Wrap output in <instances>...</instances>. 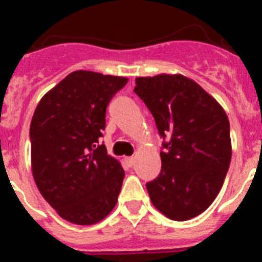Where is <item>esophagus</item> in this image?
Segmentation results:
<instances>
[{
    "mask_svg": "<svg viewBox=\"0 0 262 262\" xmlns=\"http://www.w3.org/2000/svg\"><path fill=\"white\" fill-rule=\"evenodd\" d=\"M124 163H126V165L128 168H131L134 165V163H135V159L134 157H124Z\"/></svg>",
    "mask_w": 262,
    "mask_h": 262,
    "instance_id": "34e87169",
    "label": "esophagus"
}]
</instances>
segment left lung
Returning a JSON list of instances; mask_svg holds the SVG:
<instances>
[{
  "instance_id": "obj_1",
  "label": "left lung",
  "mask_w": 262,
  "mask_h": 262,
  "mask_svg": "<svg viewBox=\"0 0 262 262\" xmlns=\"http://www.w3.org/2000/svg\"><path fill=\"white\" fill-rule=\"evenodd\" d=\"M134 89L154 115L163 143L161 172L148 182L154 206L172 221L202 214L216 198L230 168V120L195 81L182 75L138 77Z\"/></svg>"
}]
</instances>
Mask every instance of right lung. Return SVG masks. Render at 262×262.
Returning a JSON list of instances; mask_svg holds the SVG:
<instances>
[{"mask_svg":"<svg viewBox=\"0 0 262 262\" xmlns=\"http://www.w3.org/2000/svg\"><path fill=\"white\" fill-rule=\"evenodd\" d=\"M127 81L75 71L47 92L34 111L32 177L43 198L67 222L96 224L117 205L124 170L99 138L106 107Z\"/></svg>","mask_w":262,"mask_h":262,"instance_id":"right-lung-1","label":"right lung"}]
</instances>
